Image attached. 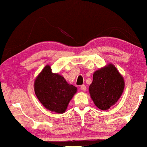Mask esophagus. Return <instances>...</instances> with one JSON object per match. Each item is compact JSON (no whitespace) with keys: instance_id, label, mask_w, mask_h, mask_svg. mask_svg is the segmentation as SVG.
<instances>
[{"instance_id":"1","label":"esophagus","mask_w":147,"mask_h":147,"mask_svg":"<svg viewBox=\"0 0 147 147\" xmlns=\"http://www.w3.org/2000/svg\"><path fill=\"white\" fill-rule=\"evenodd\" d=\"M80 88H81V89H82V90H83V91H86V86L85 85H84V84H83V85L81 86Z\"/></svg>"}]
</instances>
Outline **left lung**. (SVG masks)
<instances>
[{
  "label": "left lung",
  "instance_id": "obj_1",
  "mask_svg": "<svg viewBox=\"0 0 147 147\" xmlns=\"http://www.w3.org/2000/svg\"><path fill=\"white\" fill-rule=\"evenodd\" d=\"M124 88L122 75L113 65L110 64L95 72L89 92L95 106L101 110H107L117 102Z\"/></svg>",
  "mask_w": 147,
  "mask_h": 147
}]
</instances>
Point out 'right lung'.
<instances>
[{
	"mask_svg": "<svg viewBox=\"0 0 147 147\" xmlns=\"http://www.w3.org/2000/svg\"><path fill=\"white\" fill-rule=\"evenodd\" d=\"M34 92L45 108L63 113L77 92V88L67 83L63 77L52 72L50 67L46 65L35 80Z\"/></svg>",
	"mask_w": 147,
	"mask_h": 147,
	"instance_id": "1",
	"label": "right lung"
}]
</instances>
